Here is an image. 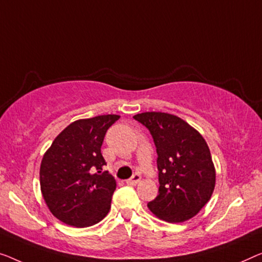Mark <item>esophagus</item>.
<instances>
[{
    "mask_svg": "<svg viewBox=\"0 0 262 262\" xmlns=\"http://www.w3.org/2000/svg\"><path fill=\"white\" fill-rule=\"evenodd\" d=\"M140 181H141V175H140V174H134L130 179H128L127 183H128V185L135 186V185H138Z\"/></svg>",
    "mask_w": 262,
    "mask_h": 262,
    "instance_id": "esophagus-1",
    "label": "esophagus"
}]
</instances>
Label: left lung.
Wrapping results in <instances>:
<instances>
[{
	"label": "left lung",
	"instance_id": "8db88e82",
	"mask_svg": "<svg viewBox=\"0 0 262 262\" xmlns=\"http://www.w3.org/2000/svg\"><path fill=\"white\" fill-rule=\"evenodd\" d=\"M134 119L150 132L158 153L159 195L148 208L171 224L189 220L209 201L215 187L208 144L195 128L173 114L146 112Z\"/></svg>",
	"mask_w": 262,
	"mask_h": 262
}]
</instances>
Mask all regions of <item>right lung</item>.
<instances>
[{
  "label": "right lung",
  "mask_w": 262,
  "mask_h": 262,
  "mask_svg": "<svg viewBox=\"0 0 262 262\" xmlns=\"http://www.w3.org/2000/svg\"><path fill=\"white\" fill-rule=\"evenodd\" d=\"M120 115H99L74 121L43 155L40 167L41 192L58 220L74 227L100 222L111 209L116 181L102 154L104 135Z\"/></svg>",
  "instance_id": "add662e5"
}]
</instances>
